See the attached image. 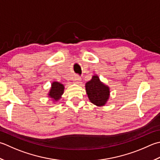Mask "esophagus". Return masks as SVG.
I'll list each match as a JSON object with an SVG mask.
<instances>
[{"label": "esophagus", "mask_w": 160, "mask_h": 160, "mask_svg": "<svg viewBox=\"0 0 160 160\" xmlns=\"http://www.w3.org/2000/svg\"><path fill=\"white\" fill-rule=\"evenodd\" d=\"M80 81H81V78H80L79 76H76L74 77V78H73V82H74V83L79 84V83L80 82Z\"/></svg>", "instance_id": "34e87169"}]
</instances>
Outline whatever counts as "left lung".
Returning a JSON list of instances; mask_svg holds the SVG:
<instances>
[{"mask_svg": "<svg viewBox=\"0 0 160 160\" xmlns=\"http://www.w3.org/2000/svg\"><path fill=\"white\" fill-rule=\"evenodd\" d=\"M87 94L91 102L101 107L107 103L110 94L109 87L100 80L96 75L85 84Z\"/></svg>", "mask_w": 160, "mask_h": 160, "instance_id": "1", "label": "left lung"}]
</instances>
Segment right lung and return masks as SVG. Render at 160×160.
<instances>
[{
  "label": "right lung",
  "instance_id": "add662e5",
  "mask_svg": "<svg viewBox=\"0 0 160 160\" xmlns=\"http://www.w3.org/2000/svg\"><path fill=\"white\" fill-rule=\"evenodd\" d=\"M64 84L58 82H52L51 87L48 93L49 98H52V101L58 102L62 98V94L64 93Z\"/></svg>",
  "mask_w": 160,
  "mask_h": 160
}]
</instances>
